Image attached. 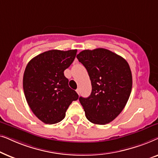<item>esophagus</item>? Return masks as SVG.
Returning a JSON list of instances; mask_svg holds the SVG:
<instances>
[{
    "mask_svg": "<svg viewBox=\"0 0 158 158\" xmlns=\"http://www.w3.org/2000/svg\"><path fill=\"white\" fill-rule=\"evenodd\" d=\"M76 92L77 93V94H80V89H79V88H77V89L76 90Z\"/></svg>",
    "mask_w": 158,
    "mask_h": 158,
    "instance_id": "1",
    "label": "esophagus"
}]
</instances>
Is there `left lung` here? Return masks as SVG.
Here are the masks:
<instances>
[{"instance_id":"8db88e82","label":"left lung","mask_w":158,"mask_h":158,"mask_svg":"<svg viewBox=\"0 0 158 158\" xmlns=\"http://www.w3.org/2000/svg\"><path fill=\"white\" fill-rule=\"evenodd\" d=\"M88 71L92 91L88 98L80 97L88 121L103 125L111 122L126 106L132 88L128 62L103 48L85 49L77 55Z\"/></svg>"}]
</instances>
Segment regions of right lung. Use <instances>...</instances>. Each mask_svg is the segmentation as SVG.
I'll use <instances>...</instances> for the list:
<instances>
[{"label": "right lung", "mask_w": 158, "mask_h": 158, "mask_svg": "<svg viewBox=\"0 0 158 158\" xmlns=\"http://www.w3.org/2000/svg\"><path fill=\"white\" fill-rule=\"evenodd\" d=\"M76 54L77 49L49 50L34 57L26 67L23 77L26 99L34 115L45 124L61 122L69 106L78 99L64 75Z\"/></svg>", "instance_id": "right-lung-1"}]
</instances>
